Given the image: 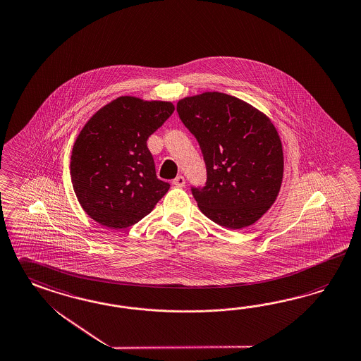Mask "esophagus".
Wrapping results in <instances>:
<instances>
[{"instance_id":"esophagus-1","label":"esophagus","mask_w":361,"mask_h":361,"mask_svg":"<svg viewBox=\"0 0 361 361\" xmlns=\"http://www.w3.org/2000/svg\"><path fill=\"white\" fill-rule=\"evenodd\" d=\"M173 185H176V187H185V176H176V179H174V180H173Z\"/></svg>"}]
</instances>
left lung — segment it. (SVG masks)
<instances>
[{
  "mask_svg": "<svg viewBox=\"0 0 361 361\" xmlns=\"http://www.w3.org/2000/svg\"><path fill=\"white\" fill-rule=\"evenodd\" d=\"M176 111L205 162V183L191 185L200 211L233 231L259 220L283 179V149L274 124L252 106L217 92L185 98Z\"/></svg>",
  "mask_w": 361,
  "mask_h": 361,
  "instance_id": "1",
  "label": "left lung"
}]
</instances>
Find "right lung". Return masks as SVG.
Masks as SVG:
<instances>
[{
  "label": "right lung",
  "instance_id": "add662e5",
  "mask_svg": "<svg viewBox=\"0 0 361 361\" xmlns=\"http://www.w3.org/2000/svg\"><path fill=\"white\" fill-rule=\"evenodd\" d=\"M174 112L170 102L121 97L86 123L74 142L71 176L85 212L111 229L139 222L170 185L158 179L147 140Z\"/></svg>",
  "mask_w": 361,
  "mask_h": 361
}]
</instances>
